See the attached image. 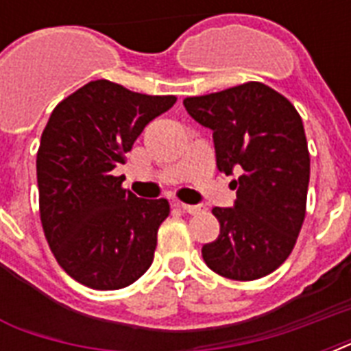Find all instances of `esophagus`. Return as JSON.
Instances as JSON below:
<instances>
[{
	"mask_svg": "<svg viewBox=\"0 0 351 351\" xmlns=\"http://www.w3.org/2000/svg\"><path fill=\"white\" fill-rule=\"evenodd\" d=\"M176 206H178L182 211H186V213L189 215H197L202 211V206H189V204H176Z\"/></svg>",
	"mask_w": 351,
	"mask_h": 351,
	"instance_id": "1",
	"label": "esophagus"
}]
</instances>
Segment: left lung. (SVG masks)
<instances>
[{
  "instance_id": "8db88e82",
  "label": "left lung",
  "mask_w": 351,
  "mask_h": 351,
  "mask_svg": "<svg viewBox=\"0 0 351 351\" xmlns=\"http://www.w3.org/2000/svg\"><path fill=\"white\" fill-rule=\"evenodd\" d=\"M184 107L213 131L219 171L239 175L233 208L213 209L220 234L204 244V262L233 280L266 277L288 258L304 222L310 153L299 112L258 82L186 98Z\"/></svg>"
}]
</instances>
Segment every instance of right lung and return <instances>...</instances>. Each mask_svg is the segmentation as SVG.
Returning <instances> with one entry per match:
<instances>
[{
  "mask_svg": "<svg viewBox=\"0 0 351 351\" xmlns=\"http://www.w3.org/2000/svg\"><path fill=\"white\" fill-rule=\"evenodd\" d=\"M175 101L96 80L60 101L47 121L36 158L41 226L58 264L80 284L120 289L151 266L169 202L121 189L112 169Z\"/></svg>",
  "mask_w": 351,
  "mask_h": 351,
  "instance_id": "obj_1",
  "label": "right lung"
}]
</instances>
